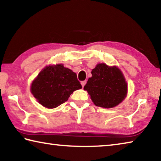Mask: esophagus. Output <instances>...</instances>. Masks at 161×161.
<instances>
[{
	"instance_id": "obj_1",
	"label": "esophagus",
	"mask_w": 161,
	"mask_h": 161,
	"mask_svg": "<svg viewBox=\"0 0 161 161\" xmlns=\"http://www.w3.org/2000/svg\"><path fill=\"white\" fill-rule=\"evenodd\" d=\"M86 81H81V86H82L84 87V85H85V84H86Z\"/></svg>"
}]
</instances>
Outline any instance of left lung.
Instances as JSON below:
<instances>
[{
	"label": "left lung",
	"instance_id": "8db88e82",
	"mask_svg": "<svg viewBox=\"0 0 161 161\" xmlns=\"http://www.w3.org/2000/svg\"><path fill=\"white\" fill-rule=\"evenodd\" d=\"M92 75L84 89L90 95L97 107L113 108L126 98L127 83L118 67L98 64L92 69Z\"/></svg>",
	"mask_w": 161,
	"mask_h": 161
}]
</instances>
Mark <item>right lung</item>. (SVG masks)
I'll return each instance as SVG.
<instances>
[{
    "mask_svg": "<svg viewBox=\"0 0 161 161\" xmlns=\"http://www.w3.org/2000/svg\"><path fill=\"white\" fill-rule=\"evenodd\" d=\"M81 88L76 73L59 64L44 68L32 82L31 91L40 104L53 108L67 102L73 92Z\"/></svg>",
    "mask_w": 161,
    "mask_h": 161,
    "instance_id": "obj_1",
    "label": "right lung"
}]
</instances>
